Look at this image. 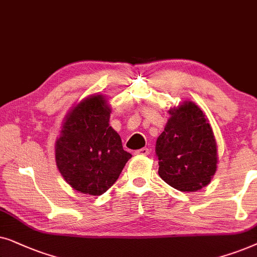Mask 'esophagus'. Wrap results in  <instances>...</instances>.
<instances>
[{"label": "esophagus", "instance_id": "1", "mask_svg": "<svg viewBox=\"0 0 257 257\" xmlns=\"http://www.w3.org/2000/svg\"><path fill=\"white\" fill-rule=\"evenodd\" d=\"M135 154H136V155L147 156V155H149V154H150V150H149V148H141V149L136 150Z\"/></svg>", "mask_w": 257, "mask_h": 257}]
</instances>
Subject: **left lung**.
Listing matches in <instances>:
<instances>
[{"label": "left lung", "instance_id": "8db88e82", "mask_svg": "<svg viewBox=\"0 0 257 257\" xmlns=\"http://www.w3.org/2000/svg\"><path fill=\"white\" fill-rule=\"evenodd\" d=\"M169 114L172 117L155 147L159 175L180 191L202 189L210 182L217 167L216 141L211 126L193 102H184Z\"/></svg>", "mask_w": 257, "mask_h": 257}]
</instances>
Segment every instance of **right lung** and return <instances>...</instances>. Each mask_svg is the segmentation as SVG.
<instances>
[{"label": "right lung", "instance_id": "add662e5", "mask_svg": "<svg viewBox=\"0 0 257 257\" xmlns=\"http://www.w3.org/2000/svg\"><path fill=\"white\" fill-rule=\"evenodd\" d=\"M109 117L110 108L101 95L85 98L67 116L57 139V168L68 184L83 194L105 193L132 157Z\"/></svg>", "mask_w": 257, "mask_h": 257}]
</instances>
